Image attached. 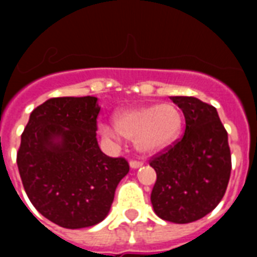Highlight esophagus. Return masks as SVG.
Segmentation results:
<instances>
[{
  "mask_svg": "<svg viewBox=\"0 0 257 257\" xmlns=\"http://www.w3.org/2000/svg\"><path fill=\"white\" fill-rule=\"evenodd\" d=\"M131 168L133 169H137V168H140V167H143V163L141 161H137V160H131Z\"/></svg>",
  "mask_w": 257,
  "mask_h": 257,
  "instance_id": "1",
  "label": "esophagus"
}]
</instances>
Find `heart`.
Returning a JSON list of instances; mask_svg holds the SVG:
<instances>
[{
	"mask_svg": "<svg viewBox=\"0 0 257 257\" xmlns=\"http://www.w3.org/2000/svg\"><path fill=\"white\" fill-rule=\"evenodd\" d=\"M183 114L173 104L148 105L121 110L114 116L116 128L100 124L105 139L118 140L122 136L135 140L137 149L145 153H157L169 148L179 139L183 129Z\"/></svg>",
	"mask_w": 257,
	"mask_h": 257,
	"instance_id": "obj_1",
	"label": "heart"
}]
</instances>
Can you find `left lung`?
<instances>
[{"instance_id":"8db88e82","label":"left lung","mask_w":257,"mask_h":257,"mask_svg":"<svg viewBox=\"0 0 257 257\" xmlns=\"http://www.w3.org/2000/svg\"><path fill=\"white\" fill-rule=\"evenodd\" d=\"M171 100L183 110L185 131L149 160L157 175L151 201L159 217L185 224L204 217L221 201L231 176V149L215 106L196 97Z\"/></svg>"}]
</instances>
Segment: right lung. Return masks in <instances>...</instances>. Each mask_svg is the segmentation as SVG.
Masks as SVG:
<instances>
[{
    "mask_svg": "<svg viewBox=\"0 0 257 257\" xmlns=\"http://www.w3.org/2000/svg\"><path fill=\"white\" fill-rule=\"evenodd\" d=\"M97 98L54 97L30 113L17 165L34 208L60 227H92L106 217L124 157H109L97 144Z\"/></svg>",
    "mask_w": 257,
    "mask_h": 257,
    "instance_id": "add662e5",
    "label": "right lung"
}]
</instances>
